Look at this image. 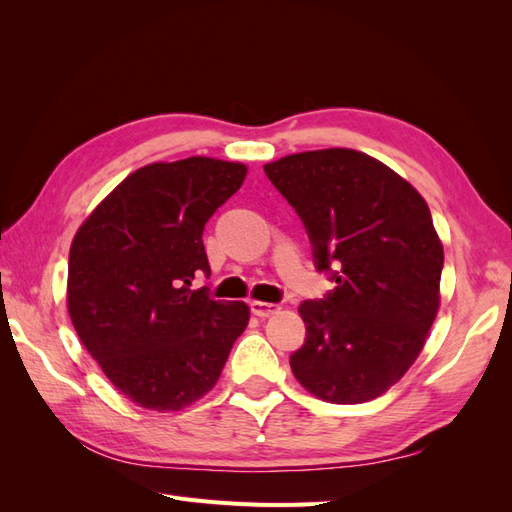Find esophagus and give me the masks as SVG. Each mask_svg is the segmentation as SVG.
<instances>
[{
    "instance_id": "esophagus-1",
    "label": "esophagus",
    "mask_w": 512,
    "mask_h": 512,
    "mask_svg": "<svg viewBox=\"0 0 512 512\" xmlns=\"http://www.w3.org/2000/svg\"><path fill=\"white\" fill-rule=\"evenodd\" d=\"M250 309H252V314L258 316V318H269V316H273V314H280L282 307L275 305V303L252 301V303H250Z\"/></svg>"
}]
</instances>
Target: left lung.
Returning a JSON list of instances; mask_svg holds the SVG:
<instances>
[{
  "label": "left lung",
  "mask_w": 512,
  "mask_h": 512,
  "mask_svg": "<svg viewBox=\"0 0 512 512\" xmlns=\"http://www.w3.org/2000/svg\"><path fill=\"white\" fill-rule=\"evenodd\" d=\"M335 288L303 301L292 374L329 404H363L401 380L440 309L444 250L425 198L380 160L318 149L265 164Z\"/></svg>",
  "instance_id": "8db88e82"
}]
</instances>
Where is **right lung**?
Wrapping results in <instances>:
<instances>
[{"label":"right lung","mask_w":512,"mask_h":512,"mask_svg":"<svg viewBox=\"0 0 512 512\" xmlns=\"http://www.w3.org/2000/svg\"><path fill=\"white\" fill-rule=\"evenodd\" d=\"M247 175L194 156L134 170L76 230L68 314L104 376L136 406L177 412L218 382L250 322L243 301L192 290L211 273L203 230Z\"/></svg>","instance_id":"1"}]
</instances>
